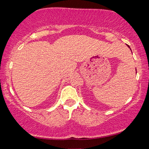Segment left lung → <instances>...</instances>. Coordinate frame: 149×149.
Listing matches in <instances>:
<instances>
[{"instance_id":"left-lung-1","label":"left lung","mask_w":149,"mask_h":149,"mask_svg":"<svg viewBox=\"0 0 149 149\" xmlns=\"http://www.w3.org/2000/svg\"><path fill=\"white\" fill-rule=\"evenodd\" d=\"M127 47H129V48H130V46H129V45H127ZM136 73H137V72H136Z\"/></svg>"}]
</instances>
